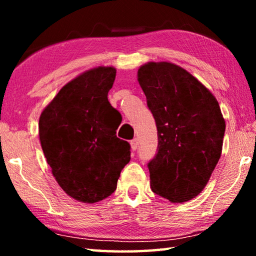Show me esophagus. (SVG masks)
Listing matches in <instances>:
<instances>
[{
  "label": "esophagus",
  "instance_id": "34e87169",
  "mask_svg": "<svg viewBox=\"0 0 256 256\" xmlns=\"http://www.w3.org/2000/svg\"><path fill=\"white\" fill-rule=\"evenodd\" d=\"M138 138H133V140H131V148L133 151H136L138 149Z\"/></svg>",
  "mask_w": 256,
  "mask_h": 256
}]
</instances>
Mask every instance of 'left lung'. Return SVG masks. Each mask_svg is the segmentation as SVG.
I'll list each match as a JSON object with an SVG mask.
<instances>
[{"label": "left lung", "instance_id": "left-lung-1", "mask_svg": "<svg viewBox=\"0 0 256 256\" xmlns=\"http://www.w3.org/2000/svg\"><path fill=\"white\" fill-rule=\"evenodd\" d=\"M158 131L151 188L172 203L202 192L222 150L224 120L214 94L184 68L150 62L138 72Z\"/></svg>", "mask_w": 256, "mask_h": 256}]
</instances>
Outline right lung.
<instances>
[{"label":"right lung","mask_w":256,"mask_h":256,"mask_svg":"<svg viewBox=\"0 0 256 256\" xmlns=\"http://www.w3.org/2000/svg\"><path fill=\"white\" fill-rule=\"evenodd\" d=\"M114 68L99 66L68 82L40 118L47 164L68 196L84 203L110 196L131 159V146L116 136L118 110L108 102Z\"/></svg>","instance_id":"obj_1"}]
</instances>
